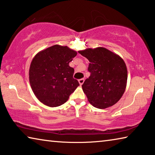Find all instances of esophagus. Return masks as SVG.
<instances>
[{
	"label": "esophagus",
	"mask_w": 155,
	"mask_h": 155,
	"mask_svg": "<svg viewBox=\"0 0 155 155\" xmlns=\"http://www.w3.org/2000/svg\"><path fill=\"white\" fill-rule=\"evenodd\" d=\"M78 82H79V83H80V84L82 86V84H83V83H84V79H80L79 80H78Z\"/></svg>",
	"instance_id": "esophagus-1"
}]
</instances>
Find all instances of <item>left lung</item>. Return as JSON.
<instances>
[{
  "mask_svg": "<svg viewBox=\"0 0 155 155\" xmlns=\"http://www.w3.org/2000/svg\"><path fill=\"white\" fill-rule=\"evenodd\" d=\"M78 52L90 62L88 70L91 75L82 87L91 104L100 109L115 104L127 84L128 71L124 60L104 47L88 48Z\"/></svg>",
  "mask_w": 155,
  "mask_h": 155,
  "instance_id": "8db88e82",
  "label": "left lung"
}]
</instances>
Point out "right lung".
Instances as JSON below:
<instances>
[{
  "instance_id": "add662e5",
  "label": "right lung",
  "mask_w": 155,
  "mask_h": 155,
  "mask_svg": "<svg viewBox=\"0 0 155 155\" xmlns=\"http://www.w3.org/2000/svg\"><path fill=\"white\" fill-rule=\"evenodd\" d=\"M77 51L55 45L35 55L29 71V82L35 97L43 104L57 107L64 104L80 84L73 78L69 62Z\"/></svg>"
}]
</instances>
